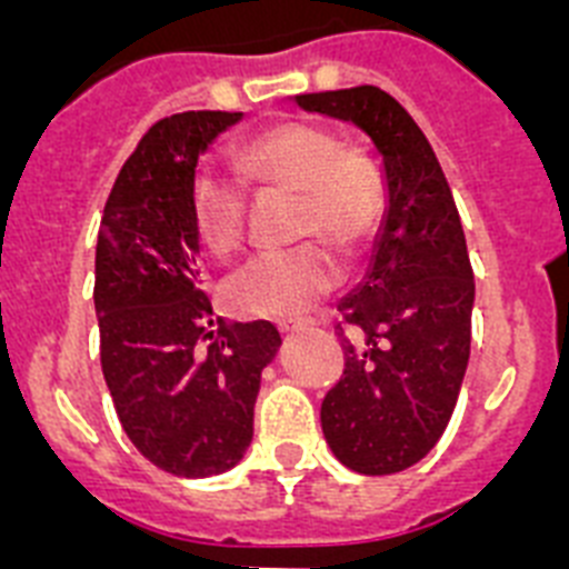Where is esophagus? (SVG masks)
Returning <instances> with one entry per match:
<instances>
[{
    "label": "esophagus",
    "mask_w": 569,
    "mask_h": 569,
    "mask_svg": "<svg viewBox=\"0 0 569 569\" xmlns=\"http://www.w3.org/2000/svg\"><path fill=\"white\" fill-rule=\"evenodd\" d=\"M310 321H293V325H281V333H299V330H308Z\"/></svg>",
    "instance_id": "1"
}]
</instances>
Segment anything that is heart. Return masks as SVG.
<instances>
[{
    "mask_svg": "<svg viewBox=\"0 0 569 569\" xmlns=\"http://www.w3.org/2000/svg\"><path fill=\"white\" fill-rule=\"evenodd\" d=\"M236 168L259 188L299 196V239L328 241L347 256H361L370 248L381 219L379 170L359 150L341 148L328 128L310 122L273 124L241 144ZM190 213L213 253H236L248 230V188L239 176L204 164L190 184ZM339 279V259L308 244L248 261L228 281V296L244 316L301 319Z\"/></svg>",
    "mask_w": 569,
    "mask_h": 569,
    "instance_id": "b5f03b06",
    "label": "heart"
}]
</instances>
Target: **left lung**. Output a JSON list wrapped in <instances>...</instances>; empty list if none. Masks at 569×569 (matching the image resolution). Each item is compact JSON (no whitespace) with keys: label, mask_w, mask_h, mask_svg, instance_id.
<instances>
[{"label":"left lung","mask_w":569,"mask_h":569,"mask_svg":"<svg viewBox=\"0 0 569 569\" xmlns=\"http://www.w3.org/2000/svg\"><path fill=\"white\" fill-rule=\"evenodd\" d=\"M296 102L353 122L385 162L390 204L365 281L339 301L345 373L321 430L345 467L390 476L433 450L459 399L476 299L465 230L433 148L390 93L359 84Z\"/></svg>","instance_id":"8db88e82"}]
</instances>
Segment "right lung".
<instances>
[{"label":"right lung","mask_w":569,"mask_h":569,"mask_svg":"<svg viewBox=\"0 0 569 569\" xmlns=\"http://www.w3.org/2000/svg\"><path fill=\"white\" fill-rule=\"evenodd\" d=\"M239 119H159L116 176L97 241L93 305L116 416L144 459L182 479L239 465L261 370L281 345L270 321L213 319L199 288L190 184L199 153Z\"/></svg>","instance_id":"right-lung-1"}]
</instances>
